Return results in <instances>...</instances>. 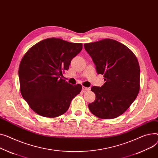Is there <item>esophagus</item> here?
<instances>
[{"instance_id": "34e87169", "label": "esophagus", "mask_w": 158, "mask_h": 158, "mask_svg": "<svg viewBox=\"0 0 158 158\" xmlns=\"http://www.w3.org/2000/svg\"><path fill=\"white\" fill-rule=\"evenodd\" d=\"M82 91H89V90H90V88H87V87H85V86H82Z\"/></svg>"}]
</instances>
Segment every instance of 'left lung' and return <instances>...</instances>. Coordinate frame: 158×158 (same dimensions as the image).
<instances>
[{"mask_svg":"<svg viewBox=\"0 0 158 158\" xmlns=\"http://www.w3.org/2000/svg\"><path fill=\"white\" fill-rule=\"evenodd\" d=\"M106 81L102 87L93 86L96 99L88 107L97 117L110 119L127 110L140 90V66L137 58L125 45L111 39L84 44Z\"/></svg>","mask_w":158,"mask_h":158,"instance_id":"8db88e82","label":"left lung"}]
</instances>
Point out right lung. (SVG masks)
Wrapping results in <instances>:
<instances>
[{"label":"right lung","instance_id":"obj_1","mask_svg":"<svg viewBox=\"0 0 158 158\" xmlns=\"http://www.w3.org/2000/svg\"><path fill=\"white\" fill-rule=\"evenodd\" d=\"M82 49L81 43L52 37L39 42L24 55L18 70L19 89L35 113L53 118L67 111L82 86L68 83L62 73Z\"/></svg>","mask_w":158,"mask_h":158}]
</instances>
